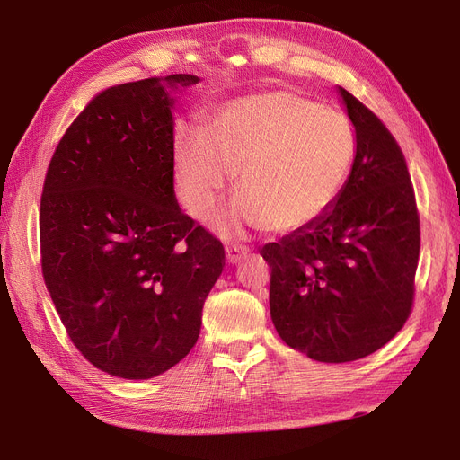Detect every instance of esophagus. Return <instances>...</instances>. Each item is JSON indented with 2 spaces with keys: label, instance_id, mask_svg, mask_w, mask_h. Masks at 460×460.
Listing matches in <instances>:
<instances>
[{
  "label": "esophagus",
  "instance_id": "obj_1",
  "mask_svg": "<svg viewBox=\"0 0 460 460\" xmlns=\"http://www.w3.org/2000/svg\"><path fill=\"white\" fill-rule=\"evenodd\" d=\"M248 257V253L244 250H238V248H231L226 252V259L229 264H238L240 261H244Z\"/></svg>",
  "mask_w": 460,
  "mask_h": 460
}]
</instances>
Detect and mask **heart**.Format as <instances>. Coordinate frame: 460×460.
<instances>
[{
    "label": "heart",
    "mask_w": 460,
    "mask_h": 460,
    "mask_svg": "<svg viewBox=\"0 0 460 460\" xmlns=\"http://www.w3.org/2000/svg\"><path fill=\"white\" fill-rule=\"evenodd\" d=\"M175 188L184 210L201 220L231 169L243 190L217 226L296 233L332 208L349 179L354 132L349 119L291 91L240 96L212 113L198 134H179Z\"/></svg>",
    "instance_id": "1"
}]
</instances>
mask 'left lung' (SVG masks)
<instances>
[{
  "mask_svg": "<svg viewBox=\"0 0 460 460\" xmlns=\"http://www.w3.org/2000/svg\"><path fill=\"white\" fill-rule=\"evenodd\" d=\"M356 155L332 208L261 250L272 269L270 317L281 340L311 359L345 364L388 343L414 300L420 217L397 141L337 87Z\"/></svg>",
  "mask_w": 460,
  "mask_h": 460,
  "instance_id": "8db88e82",
  "label": "left lung"
}]
</instances>
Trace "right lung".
<instances>
[{"label":"right lung","mask_w":460,"mask_h":460,"mask_svg":"<svg viewBox=\"0 0 460 460\" xmlns=\"http://www.w3.org/2000/svg\"><path fill=\"white\" fill-rule=\"evenodd\" d=\"M193 75L102 91L61 137L40 199L48 293L66 333L108 375L147 380L196 345L224 246L173 190V108Z\"/></svg>","instance_id":"right-lung-1"}]
</instances>
